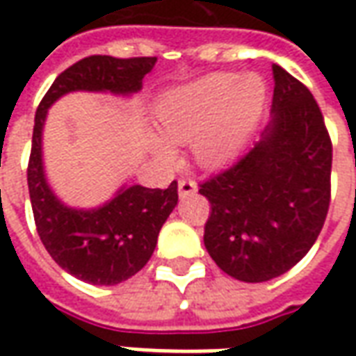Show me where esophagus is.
Instances as JSON below:
<instances>
[{
    "instance_id": "obj_1",
    "label": "esophagus",
    "mask_w": 356,
    "mask_h": 356,
    "mask_svg": "<svg viewBox=\"0 0 356 356\" xmlns=\"http://www.w3.org/2000/svg\"><path fill=\"white\" fill-rule=\"evenodd\" d=\"M178 191H180V197H190V195H193L197 191V184H195V180H191V178H180Z\"/></svg>"
}]
</instances>
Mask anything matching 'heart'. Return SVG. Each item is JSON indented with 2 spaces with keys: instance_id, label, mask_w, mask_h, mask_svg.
Listing matches in <instances>:
<instances>
[{
  "instance_id": "1",
  "label": "heart",
  "mask_w": 356,
  "mask_h": 356,
  "mask_svg": "<svg viewBox=\"0 0 356 356\" xmlns=\"http://www.w3.org/2000/svg\"><path fill=\"white\" fill-rule=\"evenodd\" d=\"M263 103L264 84L259 76L214 72L163 95L155 115L170 142H190L199 133L197 157L214 165L238 147L261 115ZM155 149L166 161L174 159V149L163 140L155 142Z\"/></svg>"
}]
</instances>
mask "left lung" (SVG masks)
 Instances as JSON below:
<instances>
[{"mask_svg": "<svg viewBox=\"0 0 356 356\" xmlns=\"http://www.w3.org/2000/svg\"><path fill=\"white\" fill-rule=\"evenodd\" d=\"M274 118L261 142L199 184L205 247L241 282L287 272L314 245L332 199V140L309 88L272 65Z\"/></svg>", "mask_w": 356, "mask_h": 356, "instance_id": "1", "label": "left lung"}]
</instances>
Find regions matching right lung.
<instances>
[{
  "label": "right lung",
  "instance_id": "add662e5",
  "mask_svg": "<svg viewBox=\"0 0 356 356\" xmlns=\"http://www.w3.org/2000/svg\"><path fill=\"white\" fill-rule=\"evenodd\" d=\"M155 61V57L90 55L63 70L38 105L26 170L38 236L63 270L93 286L120 284L147 264L159 232L178 203V182L174 180L166 190L132 186L93 211L65 207L49 190L42 166V128L47 107L74 90L138 92Z\"/></svg>",
  "mask_w": 356,
  "mask_h": 356
}]
</instances>
